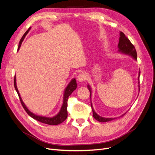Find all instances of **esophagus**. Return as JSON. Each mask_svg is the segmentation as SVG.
<instances>
[{
    "mask_svg": "<svg viewBox=\"0 0 155 155\" xmlns=\"http://www.w3.org/2000/svg\"><path fill=\"white\" fill-rule=\"evenodd\" d=\"M86 78H87V75L84 73L79 74L77 77V79L79 82L84 81L86 79Z\"/></svg>",
    "mask_w": 155,
    "mask_h": 155,
    "instance_id": "34e87169",
    "label": "esophagus"
}]
</instances>
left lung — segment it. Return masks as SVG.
<instances>
[{
	"label": "left lung",
	"instance_id": "1",
	"mask_svg": "<svg viewBox=\"0 0 155 155\" xmlns=\"http://www.w3.org/2000/svg\"><path fill=\"white\" fill-rule=\"evenodd\" d=\"M118 52L124 54L125 55H128L129 56H131L134 60L137 61V51H136V49L134 48V45L130 43V41L129 40V39L127 37L125 34L123 32L120 31V39H119V43L118 45ZM140 71H139L138 73V89L140 90V85H139V81H140ZM88 89L90 91V96H91V107H92V110L93 112V117L96 120L98 121H100V122H107V121H109L111 120H113L116 119V118H104V117H101L100 115H98L95 110H94V108L92 107V104L91 102V95H92V91H91V86L88 85H87ZM126 114L124 113V114L121 115V116H123ZM120 116V117H121Z\"/></svg>",
	"mask_w": 155,
	"mask_h": 155
}]
</instances>
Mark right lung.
Segmentation results:
<instances>
[{"mask_svg":"<svg viewBox=\"0 0 155 155\" xmlns=\"http://www.w3.org/2000/svg\"><path fill=\"white\" fill-rule=\"evenodd\" d=\"M31 29V27H30L28 30L25 33V34L23 35V36L22 37V38L19 42V45H18V49L20 48L22 42L24 40L25 37H26V35H27L28 33L30 31V30ZM14 87H15V90L18 94V97H19V99L21 101V104L24 108L25 110H26V112L28 113L29 116H30L31 118H33L34 119L40 121L41 123L43 124H46L48 125H58L61 124L62 122L67 119V116H68V112H67V101H68V97L70 96V94L76 90L77 88V83L76 81V79L74 78L72 79L71 81H70V83H68V85L67 86V87L65 88V90L64 92V94H63V104L61 107V109L59 110V112H58V114H56L55 116H53V117H46V116H38L36 115L35 114L31 112L28 109L27 107L26 106V105L24 104L23 102L22 98L21 97V95L19 94V92L18 91V88L17 87V83H16V77L15 76V78H14Z\"/></svg>","mask_w":155,"mask_h":155,"instance_id":"add662e5","label":"right lung"}]
</instances>
